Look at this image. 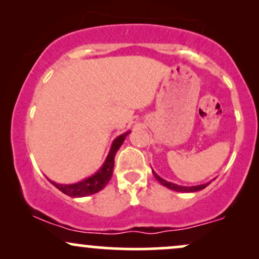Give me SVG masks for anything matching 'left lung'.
Segmentation results:
<instances>
[{"label": "left lung", "instance_id": "obj_1", "mask_svg": "<svg viewBox=\"0 0 259 259\" xmlns=\"http://www.w3.org/2000/svg\"><path fill=\"white\" fill-rule=\"evenodd\" d=\"M152 173L154 175V178H156V179L158 180L163 186L168 187V189L173 190V191H178V192H196V191H200V190H203L204 187H207L210 184V183H206V184H202V185H197V186H180V185H177V184L169 183V181L162 179V178H160L159 175H157V173H154L153 170H152Z\"/></svg>", "mask_w": 259, "mask_h": 259}]
</instances>
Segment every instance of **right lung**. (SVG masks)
Instances as JSON below:
<instances>
[{"instance_id":"right-lung-1","label":"right lung","mask_w":259,"mask_h":259,"mask_svg":"<svg viewBox=\"0 0 259 259\" xmlns=\"http://www.w3.org/2000/svg\"><path fill=\"white\" fill-rule=\"evenodd\" d=\"M127 134L130 132L124 133L123 135L118 136L117 139L113 141L111 150H109L108 156L103 163V165L99 169V171H96L91 177L86 178V179L79 181L75 184H69V185H65V184H57L55 181L50 180V183L52 185H55L59 191H62L63 194L70 196V197H85V196L94 195L96 192L101 191L102 189H105V186L108 184V181L111 180L113 175V168H114V157L115 153L118 152L121 144L124 142V140L127 136Z\"/></svg>"}]
</instances>
